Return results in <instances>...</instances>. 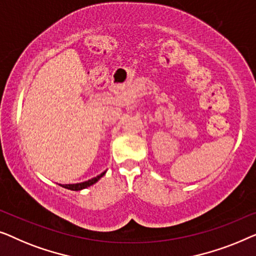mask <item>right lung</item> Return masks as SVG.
Returning <instances> with one entry per match:
<instances>
[{
  "label": "right lung",
  "mask_w": 256,
  "mask_h": 256,
  "mask_svg": "<svg viewBox=\"0 0 256 256\" xmlns=\"http://www.w3.org/2000/svg\"><path fill=\"white\" fill-rule=\"evenodd\" d=\"M106 174V172H103L102 174H100L98 176H96V178H92V180H88V181H86V182H81V183H75V184H64V186H62L64 188H67V189H70V190H75V192H76V190H81V189H84V188H88V186H92L94 183H96L97 181H98V180L102 178V176Z\"/></svg>",
  "instance_id": "1"
}]
</instances>
